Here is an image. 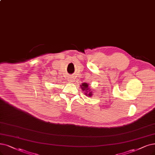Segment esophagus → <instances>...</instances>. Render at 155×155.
<instances>
[{
	"label": "esophagus",
	"mask_w": 155,
	"mask_h": 155,
	"mask_svg": "<svg viewBox=\"0 0 155 155\" xmlns=\"http://www.w3.org/2000/svg\"><path fill=\"white\" fill-rule=\"evenodd\" d=\"M68 82H73V81H74V78H73V77L70 76V77H68Z\"/></svg>",
	"instance_id": "34e87169"
}]
</instances>
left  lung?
I'll list each match as a JSON object with an SVG mask.
<instances>
[{"label":"left lung","mask_w":155,"mask_h":155,"mask_svg":"<svg viewBox=\"0 0 155 155\" xmlns=\"http://www.w3.org/2000/svg\"><path fill=\"white\" fill-rule=\"evenodd\" d=\"M88 86H89V85H88L87 84H86V83H83L82 85H81V88L82 89L83 91L85 90V92H87V91H88V89H89ZM87 94V93H86V94ZM88 96H92V93H89L88 94Z\"/></svg>","instance_id":"obj_1"}]
</instances>
